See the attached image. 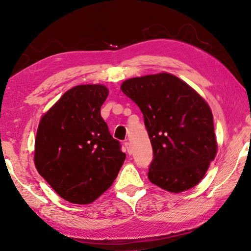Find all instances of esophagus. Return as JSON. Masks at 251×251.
Wrapping results in <instances>:
<instances>
[{"label":"esophagus","mask_w":251,"mask_h":251,"mask_svg":"<svg viewBox=\"0 0 251 251\" xmlns=\"http://www.w3.org/2000/svg\"><path fill=\"white\" fill-rule=\"evenodd\" d=\"M124 146H125V148H126L127 152H128V154L130 155V154H131V145H130V143H129V142H125V143H124Z\"/></svg>","instance_id":"obj_1"}]
</instances>
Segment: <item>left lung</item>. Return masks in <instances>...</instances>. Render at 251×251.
<instances>
[{"instance_id": "1", "label": "left lung", "mask_w": 251, "mask_h": 251, "mask_svg": "<svg viewBox=\"0 0 251 251\" xmlns=\"http://www.w3.org/2000/svg\"><path fill=\"white\" fill-rule=\"evenodd\" d=\"M121 90L144 115L154 154L151 182L171 193L196 186L217 154L214 118L206 100L168 73L126 79Z\"/></svg>"}]
</instances>
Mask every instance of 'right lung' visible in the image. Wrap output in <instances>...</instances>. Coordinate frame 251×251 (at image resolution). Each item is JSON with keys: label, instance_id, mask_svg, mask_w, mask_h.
Segmentation results:
<instances>
[{"label": "right lung", "instance_id": "1", "mask_svg": "<svg viewBox=\"0 0 251 251\" xmlns=\"http://www.w3.org/2000/svg\"><path fill=\"white\" fill-rule=\"evenodd\" d=\"M108 96L100 84L67 91L41 118L34 163L63 199L91 203L106 192L125 160L121 144L100 116Z\"/></svg>", "mask_w": 251, "mask_h": 251}]
</instances>
